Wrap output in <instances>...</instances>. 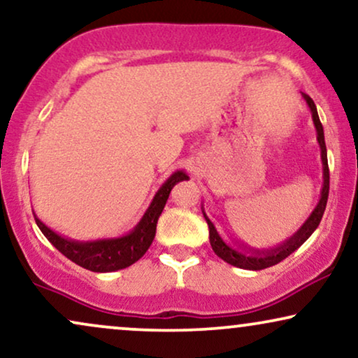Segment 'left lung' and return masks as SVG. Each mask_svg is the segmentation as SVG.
<instances>
[{
    "mask_svg": "<svg viewBox=\"0 0 358 358\" xmlns=\"http://www.w3.org/2000/svg\"><path fill=\"white\" fill-rule=\"evenodd\" d=\"M306 105L310 110V115H313V123L315 128V138H317L319 150H321V162H322V189L321 196H319L317 206L314 207V210L309 213L308 219L304 220V224L299 227L298 230L292 234L289 238H286L281 243L275 245V247L268 248H255L250 247L247 243H241V241H234L231 243L224 240V236L219 234V230L215 229L213 222L208 219L206 213V208H203L202 203V213L203 219H206L208 225V240H210L212 250L215 252L217 257H220L224 262H227L231 266L241 268V270H264V268H270L273 264L282 262V259L289 257L291 253H294L301 245L304 243L306 240L309 238L310 235L314 234V230L317 229L319 224H321V219L324 215V210H326L327 206V197H329V166H327V150H326V141H324V128L321 120H319L317 108H315L313 99L309 95L301 94Z\"/></svg>",
    "mask_w": 358,
    "mask_h": 358,
    "instance_id": "1",
    "label": "left lung"
}]
</instances>
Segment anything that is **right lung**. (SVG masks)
<instances>
[{"label":"right lung","instance_id":"right-lung-1","mask_svg":"<svg viewBox=\"0 0 358 358\" xmlns=\"http://www.w3.org/2000/svg\"><path fill=\"white\" fill-rule=\"evenodd\" d=\"M189 179L185 171L179 169L169 176L157 189L150 207L143 213L141 220L133 230L120 236L99 240H73L64 236L50 229L34 213L36 224L45 238L59 250L64 257L72 259L78 266L95 273H111L131 266L148 252L156 235V225L159 220L166 202H168L171 189L180 180Z\"/></svg>","mask_w":358,"mask_h":358}]
</instances>
